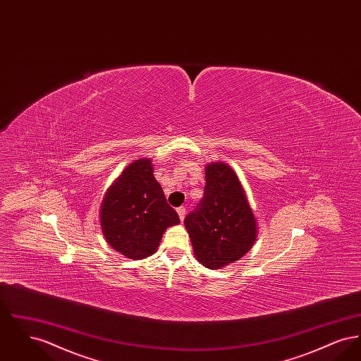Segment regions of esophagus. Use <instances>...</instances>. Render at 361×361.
<instances>
[{
	"label": "esophagus",
	"mask_w": 361,
	"mask_h": 361,
	"mask_svg": "<svg viewBox=\"0 0 361 361\" xmlns=\"http://www.w3.org/2000/svg\"><path fill=\"white\" fill-rule=\"evenodd\" d=\"M177 214H178L180 219L184 221V218H185V207H178V208H177Z\"/></svg>",
	"instance_id": "obj_1"
}]
</instances>
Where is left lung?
<instances>
[{"label":"left lung","instance_id":"1","mask_svg":"<svg viewBox=\"0 0 361 361\" xmlns=\"http://www.w3.org/2000/svg\"><path fill=\"white\" fill-rule=\"evenodd\" d=\"M195 256L209 269L243 257L253 246L257 227L234 171L224 162L207 165L204 196L185 216Z\"/></svg>","mask_w":361,"mask_h":361}]
</instances>
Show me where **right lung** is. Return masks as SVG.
Instances as JSON below:
<instances>
[{"label": "right lung", "mask_w": 361, "mask_h": 361, "mask_svg": "<svg viewBox=\"0 0 361 361\" xmlns=\"http://www.w3.org/2000/svg\"><path fill=\"white\" fill-rule=\"evenodd\" d=\"M106 242L131 259L155 252L166 227L180 224L153 174L150 159H137L108 189L102 206Z\"/></svg>", "instance_id": "right-lung-1"}]
</instances>
